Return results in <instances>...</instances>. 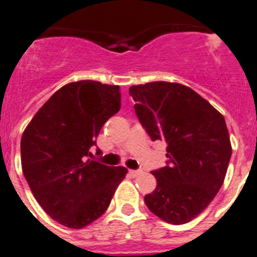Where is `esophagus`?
Segmentation results:
<instances>
[{"mask_svg": "<svg viewBox=\"0 0 257 257\" xmlns=\"http://www.w3.org/2000/svg\"><path fill=\"white\" fill-rule=\"evenodd\" d=\"M128 174H130V177L135 178V177H139L140 174H143V170H128Z\"/></svg>", "mask_w": 257, "mask_h": 257, "instance_id": "obj_1", "label": "esophagus"}]
</instances>
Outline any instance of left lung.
I'll return each instance as SVG.
<instances>
[{"instance_id": "obj_1", "label": "left lung", "mask_w": 257, "mask_h": 257, "mask_svg": "<svg viewBox=\"0 0 257 257\" xmlns=\"http://www.w3.org/2000/svg\"><path fill=\"white\" fill-rule=\"evenodd\" d=\"M130 96L151 139L168 146L166 166L152 172L157 186L144 203L166 222H188L209 205L226 175L231 144L225 118L178 83L133 85Z\"/></svg>"}]
</instances>
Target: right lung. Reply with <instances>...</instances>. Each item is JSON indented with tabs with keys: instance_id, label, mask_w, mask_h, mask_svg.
Returning <instances> with one entry per match:
<instances>
[{
	"instance_id": "right-lung-1",
	"label": "right lung",
	"mask_w": 257,
	"mask_h": 257,
	"mask_svg": "<svg viewBox=\"0 0 257 257\" xmlns=\"http://www.w3.org/2000/svg\"><path fill=\"white\" fill-rule=\"evenodd\" d=\"M119 109V85L69 83L41 106L22 135L24 178L41 208L63 226L82 229L97 220L126 175L123 166L89 159L101 127Z\"/></svg>"
}]
</instances>
